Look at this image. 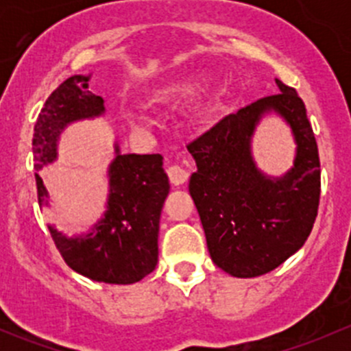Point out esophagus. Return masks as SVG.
<instances>
[{
  "instance_id": "34e87169",
  "label": "esophagus",
  "mask_w": 351,
  "mask_h": 351,
  "mask_svg": "<svg viewBox=\"0 0 351 351\" xmlns=\"http://www.w3.org/2000/svg\"><path fill=\"white\" fill-rule=\"evenodd\" d=\"M168 176H169V182H171L173 185L180 186L189 180V171H186L185 168H182V166L173 165L168 168Z\"/></svg>"
}]
</instances>
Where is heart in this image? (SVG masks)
Listing matches in <instances>:
<instances>
[{
  "instance_id": "b5f03b06",
  "label": "heart",
  "mask_w": 351,
  "mask_h": 351,
  "mask_svg": "<svg viewBox=\"0 0 351 351\" xmlns=\"http://www.w3.org/2000/svg\"><path fill=\"white\" fill-rule=\"evenodd\" d=\"M198 86L197 81L193 80H183V81H175L171 84H166L165 88L156 93V97L159 100H168V98L182 97V95H189L192 91H195ZM122 120L134 130H141L144 127L149 125V117L146 115L141 110H122Z\"/></svg>"
}]
</instances>
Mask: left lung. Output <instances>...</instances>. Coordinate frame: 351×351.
<instances>
[{"label": "left lung", "mask_w": 351, "mask_h": 351, "mask_svg": "<svg viewBox=\"0 0 351 351\" xmlns=\"http://www.w3.org/2000/svg\"><path fill=\"white\" fill-rule=\"evenodd\" d=\"M280 93L231 113L189 146L197 171L189 183L212 261L226 274L253 278L280 267L302 247L317 215L319 154L304 101L275 77ZM287 123L296 144L293 166L265 173L252 137L268 116Z\"/></svg>", "instance_id": "obj_1"}]
</instances>
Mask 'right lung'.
<instances>
[{
  "mask_svg": "<svg viewBox=\"0 0 351 351\" xmlns=\"http://www.w3.org/2000/svg\"><path fill=\"white\" fill-rule=\"evenodd\" d=\"M90 74H74L47 98L34 129V168L38 204L45 186L38 171L59 156V141L69 125L100 119L105 100L90 91ZM107 169L108 195L105 210L80 234H66L47 224L56 246L76 274L104 284L129 285L143 280L158 265V234L169 180L161 154H122L119 141Z\"/></svg>",
  "mask_w": 351,
  "mask_h": 351,
  "instance_id": "obj_1",
  "label": "right lung"
}]
</instances>
